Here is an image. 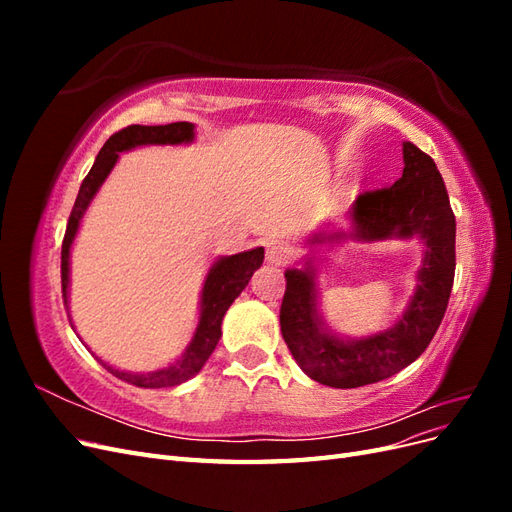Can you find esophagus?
<instances>
[{
  "mask_svg": "<svg viewBox=\"0 0 512 512\" xmlns=\"http://www.w3.org/2000/svg\"><path fill=\"white\" fill-rule=\"evenodd\" d=\"M294 256V247L284 239H271L267 243V260L273 265H286Z\"/></svg>",
  "mask_w": 512,
  "mask_h": 512,
  "instance_id": "34e87169",
  "label": "esophagus"
}]
</instances>
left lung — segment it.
I'll return each mask as SVG.
<instances>
[{"mask_svg":"<svg viewBox=\"0 0 512 512\" xmlns=\"http://www.w3.org/2000/svg\"><path fill=\"white\" fill-rule=\"evenodd\" d=\"M404 173L389 188L354 200L352 237L361 241L410 239L425 243L410 305L391 329L363 339L333 335L318 314L316 269H288L280 309L284 342L305 374L333 389H356L391 378L425 352L444 318L455 280V213L440 170L425 151L404 143ZM346 232H318L309 243H331Z\"/></svg>","mask_w":512,"mask_h":512,"instance_id":"8db88e82","label":"left lung"}]
</instances>
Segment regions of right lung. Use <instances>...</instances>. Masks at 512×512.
I'll return each mask as SVG.
<instances>
[{"label": "right lung", "mask_w": 512, "mask_h": 512, "mask_svg": "<svg viewBox=\"0 0 512 512\" xmlns=\"http://www.w3.org/2000/svg\"><path fill=\"white\" fill-rule=\"evenodd\" d=\"M192 141H194V123L177 121V123H168V126H128L115 132L104 143L94 166H91L87 177L81 183L79 196L74 200V207L66 226L64 243H61V292H64L66 305H68L72 241L76 237V230H79V224L83 220L89 203L94 200L100 185L113 170L119 158V151H128L141 145H181V143H192ZM262 258H265V250H262V247H256V250H250V252L224 256L209 269L205 286H203V297H200V318H198L196 333L192 337L188 350L181 354V359L177 363L158 371H149V374H130V371H119L106 363L102 365L111 371L115 378L130 382L134 386H141V389L175 386L196 376L220 342L222 318L226 314V309L239 297L241 290L247 286V282H250L254 271L262 265Z\"/></svg>", "instance_id": "add662e5"}]
</instances>
